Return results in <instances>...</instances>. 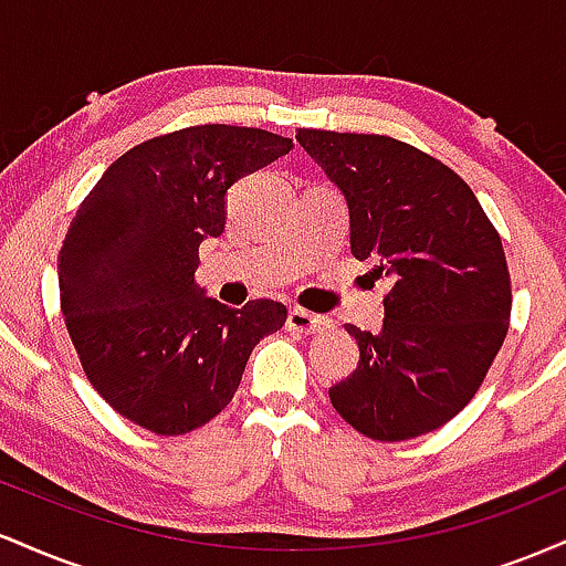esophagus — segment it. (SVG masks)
I'll use <instances>...</instances> for the list:
<instances>
[{
  "label": "esophagus",
  "mask_w": 566,
  "mask_h": 566,
  "mask_svg": "<svg viewBox=\"0 0 566 566\" xmlns=\"http://www.w3.org/2000/svg\"><path fill=\"white\" fill-rule=\"evenodd\" d=\"M287 327L292 329V333L316 335V333H324V329L333 327V322H329L327 316L311 314V311L290 308V314H287Z\"/></svg>",
  "instance_id": "1"
}]
</instances>
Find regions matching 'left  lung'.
<instances>
[{"label":"left lung","mask_w":566,"mask_h":566,"mask_svg":"<svg viewBox=\"0 0 566 566\" xmlns=\"http://www.w3.org/2000/svg\"><path fill=\"white\" fill-rule=\"evenodd\" d=\"M295 138L346 199L354 258L388 282L380 333L346 327L359 365L329 401L369 439L437 431L473 399L509 333L495 226L458 172L409 143L329 129Z\"/></svg>","instance_id":"1"}]
</instances>
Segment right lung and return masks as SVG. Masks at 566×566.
Instances as JSON below:
<instances>
[{
    "label": "right lung",
    "instance_id": "right-lung-1",
    "mask_svg": "<svg viewBox=\"0 0 566 566\" xmlns=\"http://www.w3.org/2000/svg\"><path fill=\"white\" fill-rule=\"evenodd\" d=\"M290 138L201 125L129 148L71 220L57 284L90 382L122 418L159 437L210 423L237 394L252 348L287 308H229L199 287V244L226 231V197L284 157Z\"/></svg>",
    "mask_w": 566,
    "mask_h": 566
}]
</instances>
